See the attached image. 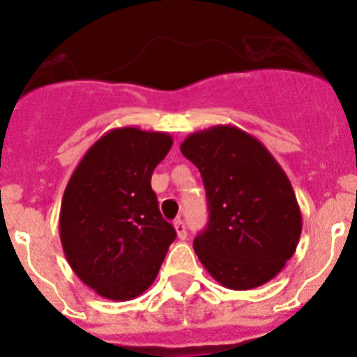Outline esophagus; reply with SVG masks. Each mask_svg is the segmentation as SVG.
<instances>
[{
    "label": "esophagus",
    "mask_w": 357,
    "mask_h": 357,
    "mask_svg": "<svg viewBox=\"0 0 357 357\" xmlns=\"http://www.w3.org/2000/svg\"><path fill=\"white\" fill-rule=\"evenodd\" d=\"M175 230H176V236H178V239L188 238V229H185V223L182 222V220H176Z\"/></svg>",
    "instance_id": "1"
}]
</instances>
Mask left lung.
<instances>
[{
    "label": "left lung",
    "instance_id": "obj_1",
    "mask_svg": "<svg viewBox=\"0 0 357 357\" xmlns=\"http://www.w3.org/2000/svg\"><path fill=\"white\" fill-rule=\"evenodd\" d=\"M181 151L200 169L207 193L209 223L193 241L200 263L229 289L272 280L302 232L284 169L259 139L230 125L188 135Z\"/></svg>",
    "mask_w": 357,
    "mask_h": 357
}]
</instances>
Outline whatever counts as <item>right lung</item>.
<instances>
[{
  "instance_id": "right-lung-1",
  "label": "right lung",
  "mask_w": 357,
  "mask_h": 357,
  "mask_svg": "<svg viewBox=\"0 0 357 357\" xmlns=\"http://www.w3.org/2000/svg\"><path fill=\"white\" fill-rule=\"evenodd\" d=\"M172 144L166 132L114 128L87 150L66 185L59 220L66 259L109 301L146 291L175 239L151 189Z\"/></svg>"
}]
</instances>
